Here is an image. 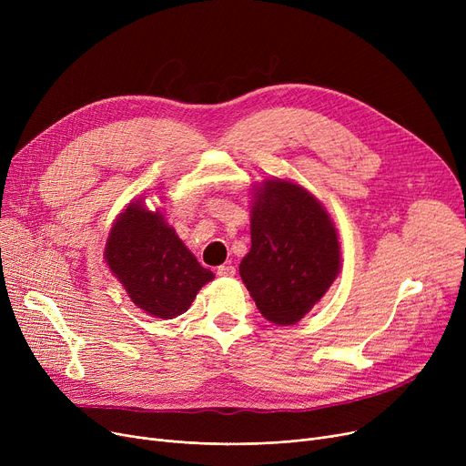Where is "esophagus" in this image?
<instances>
[{"mask_svg": "<svg viewBox=\"0 0 466 466\" xmlns=\"http://www.w3.org/2000/svg\"><path fill=\"white\" fill-rule=\"evenodd\" d=\"M217 276L220 278H234L236 276V268L232 264H223L217 268Z\"/></svg>", "mask_w": 466, "mask_h": 466, "instance_id": "esophagus-1", "label": "esophagus"}]
</instances>
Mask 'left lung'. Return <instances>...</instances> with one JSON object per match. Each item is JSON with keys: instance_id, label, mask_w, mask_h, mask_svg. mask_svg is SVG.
<instances>
[{"instance_id": "obj_1", "label": "left lung", "mask_w": 466, "mask_h": 466, "mask_svg": "<svg viewBox=\"0 0 466 466\" xmlns=\"http://www.w3.org/2000/svg\"><path fill=\"white\" fill-rule=\"evenodd\" d=\"M251 213V249L239 276L268 321L295 325L339 274L334 223L311 192L285 179L255 188Z\"/></svg>"}]
</instances>
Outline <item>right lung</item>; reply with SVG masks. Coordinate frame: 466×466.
<instances>
[{"label": "right lung", "instance_id": "obj_1", "mask_svg": "<svg viewBox=\"0 0 466 466\" xmlns=\"http://www.w3.org/2000/svg\"><path fill=\"white\" fill-rule=\"evenodd\" d=\"M143 200L130 202L118 213L104 258L137 308L160 319H174L215 276L185 248L164 215L147 209Z\"/></svg>", "mask_w": 466, "mask_h": 466}]
</instances>
